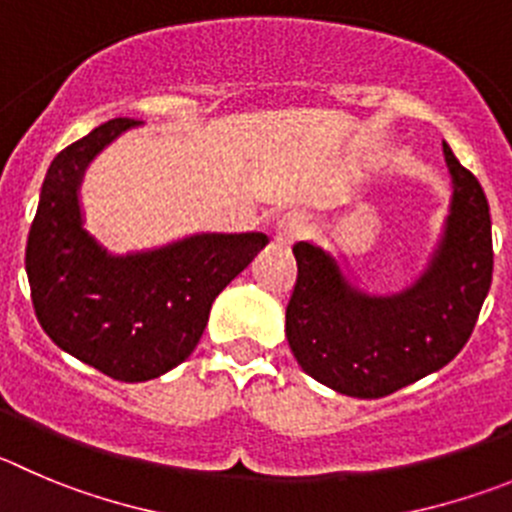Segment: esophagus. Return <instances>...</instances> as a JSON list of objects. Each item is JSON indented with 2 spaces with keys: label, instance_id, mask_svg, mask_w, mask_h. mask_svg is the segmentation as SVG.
Here are the masks:
<instances>
[{
  "label": "esophagus",
  "instance_id": "1",
  "mask_svg": "<svg viewBox=\"0 0 512 512\" xmlns=\"http://www.w3.org/2000/svg\"><path fill=\"white\" fill-rule=\"evenodd\" d=\"M305 234V222L300 214H285L275 224V232H272V242L278 247H290L295 240H300Z\"/></svg>",
  "mask_w": 512,
  "mask_h": 512
}]
</instances>
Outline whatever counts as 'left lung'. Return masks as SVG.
Segmentation results:
<instances>
[{"label":"left lung","instance_id":"8db88e82","mask_svg":"<svg viewBox=\"0 0 512 512\" xmlns=\"http://www.w3.org/2000/svg\"><path fill=\"white\" fill-rule=\"evenodd\" d=\"M452 194L424 270L396 293H371L338 252L293 247L298 283L285 336L300 369L338 394L379 399L447 366L470 338L493 283L490 207L442 141Z\"/></svg>","mask_w":512,"mask_h":512}]
</instances>
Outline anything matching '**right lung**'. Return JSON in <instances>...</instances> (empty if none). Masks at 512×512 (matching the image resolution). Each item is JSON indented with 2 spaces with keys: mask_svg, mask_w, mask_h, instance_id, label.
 <instances>
[{
  "mask_svg": "<svg viewBox=\"0 0 512 512\" xmlns=\"http://www.w3.org/2000/svg\"><path fill=\"white\" fill-rule=\"evenodd\" d=\"M143 121L113 118L52 159L27 240L37 321L57 348L118 381H151L191 356L217 295L267 245L262 232L184 234L113 252L85 229L88 166Z\"/></svg>",
  "mask_w": 512,
  "mask_h": 512,
  "instance_id": "obj_1",
  "label": "right lung"
}]
</instances>
